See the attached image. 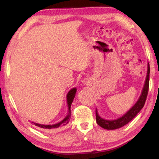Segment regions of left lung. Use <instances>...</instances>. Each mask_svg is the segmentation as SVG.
Here are the masks:
<instances>
[{"label": "left lung", "mask_w": 159, "mask_h": 159, "mask_svg": "<svg viewBox=\"0 0 159 159\" xmlns=\"http://www.w3.org/2000/svg\"><path fill=\"white\" fill-rule=\"evenodd\" d=\"M149 73H150V67L149 64L148 63L147 65V74L145 79L144 87L142 88V91L141 95L139 96L138 100L134 104V105L129 109L125 114L122 116L121 117L116 118L114 120H106L100 117L99 115L98 109H96V121L97 123L100 126L107 130H115L123 127L125 125L133 119L136 116L137 114L141 111V109L143 108L145 104V101L147 99L148 90H149Z\"/></svg>", "instance_id": "obj_1"}]
</instances>
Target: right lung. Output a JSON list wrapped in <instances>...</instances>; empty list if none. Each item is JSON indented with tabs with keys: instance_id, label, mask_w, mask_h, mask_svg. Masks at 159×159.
<instances>
[{
	"instance_id": "1",
	"label": "right lung",
	"mask_w": 159,
	"mask_h": 159,
	"mask_svg": "<svg viewBox=\"0 0 159 159\" xmlns=\"http://www.w3.org/2000/svg\"><path fill=\"white\" fill-rule=\"evenodd\" d=\"M76 93V88H74L69 91V93L66 95V103L67 106H68V113H67L66 116L63 120H61L60 122L55 124L52 125H46V124H40V123H36L34 122H31V123L39 127V128L43 129V130H57L58 129H60L61 128L65 127V126L68 124L70 120V116H71V106L73 102L74 99L75 98Z\"/></svg>"
}]
</instances>
